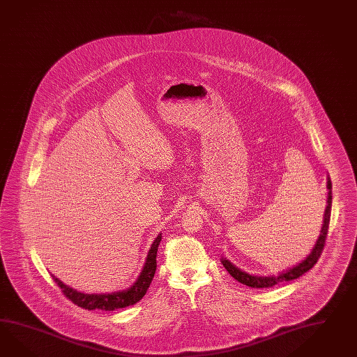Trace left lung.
I'll list each match as a JSON object with an SVG mask.
<instances>
[{"label": "left lung", "mask_w": 357, "mask_h": 357, "mask_svg": "<svg viewBox=\"0 0 357 357\" xmlns=\"http://www.w3.org/2000/svg\"><path fill=\"white\" fill-rule=\"evenodd\" d=\"M328 189H329V195H328V206L325 210V216H324V224L321 228V234L316 245L313 247L311 254L307 256L302 263L294 266L291 269L286 271L284 273L278 275H271V277H257V275H247L245 272L239 271L234 265L231 264L228 260L222 259V265L225 266V269L228 271L229 275H231L234 280H237L238 282L246 284L250 287H255V289H266V287H272L275 284L284 282V281H291L295 278H299L301 275H304L305 272H308L310 269L313 268V265L317 263V260L320 259L322 250L325 247L326 242V236H328V230H329L330 215H331V181L328 180Z\"/></svg>", "instance_id": "8db88e82"}]
</instances>
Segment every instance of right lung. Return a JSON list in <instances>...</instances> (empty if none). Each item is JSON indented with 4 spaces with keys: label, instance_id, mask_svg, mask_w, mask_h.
I'll use <instances>...</instances> for the list:
<instances>
[{
    "label": "right lung",
    "instance_id": "add662e5",
    "mask_svg": "<svg viewBox=\"0 0 357 357\" xmlns=\"http://www.w3.org/2000/svg\"><path fill=\"white\" fill-rule=\"evenodd\" d=\"M162 241V234H158L154 243L151 245V248L149 251L147 255L146 263L141 272V275L138 277L136 284L132 287H129L128 290L119 291V293L112 294H82L73 290L71 287L62 284L58 278H55L53 275L55 284H58V287H61L62 293L67 299H70L73 304H76L77 307L84 308V310H101V311H115L119 308H126L128 305H133L136 303L139 302L144 295L146 294L149 286L151 284L156 271V252H158V246Z\"/></svg>",
    "mask_w": 357,
    "mask_h": 357
}]
</instances>
